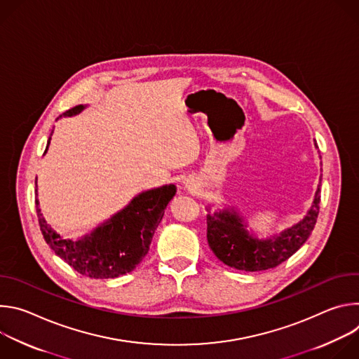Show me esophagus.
<instances>
[{
    "label": "esophagus",
    "instance_id": "obj_1",
    "mask_svg": "<svg viewBox=\"0 0 359 359\" xmlns=\"http://www.w3.org/2000/svg\"><path fill=\"white\" fill-rule=\"evenodd\" d=\"M191 187H193V186H191ZM189 189H190V186H189Z\"/></svg>",
    "mask_w": 359,
    "mask_h": 359
}]
</instances>
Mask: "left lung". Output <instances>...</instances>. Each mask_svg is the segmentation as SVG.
<instances>
[{"mask_svg":"<svg viewBox=\"0 0 359 359\" xmlns=\"http://www.w3.org/2000/svg\"><path fill=\"white\" fill-rule=\"evenodd\" d=\"M320 187L311 209L299 223L266 240L248 234L243 217L233 209L208 215V241L212 251L226 266L241 271H263L280 266L314 230L320 213Z\"/></svg>","mask_w":359,"mask_h":359,"instance_id":"obj_1","label":"left lung"}]
</instances>
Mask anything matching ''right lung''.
<instances>
[{
	"mask_svg": "<svg viewBox=\"0 0 359 359\" xmlns=\"http://www.w3.org/2000/svg\"><path fill=\"white\" fill-rule=\"evenodd\" d=\"M83 108V105H78L62 115L72 116ZM175 194V184L143 191L123 210L78 241L65 240L50 229L41 215L38 198L35 204L38 223L46 244L79 274L105 280L130 273L143 260L153 234L163 219L165 209Z\"/></svg>",
	"mask_w": 359,
	"mask_h": 359,
	"instance_id": "add662e5",
	"label": "right lung"
}]
</instances>
